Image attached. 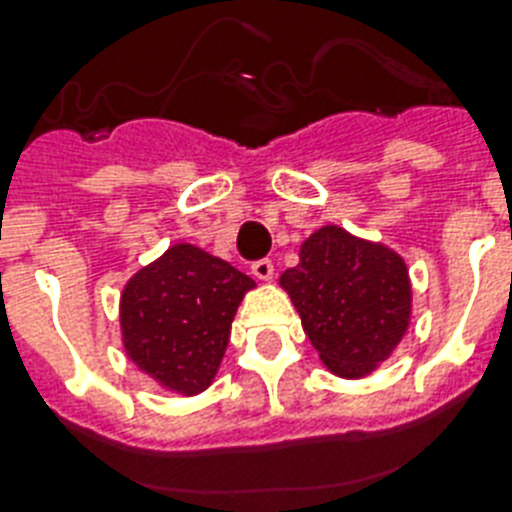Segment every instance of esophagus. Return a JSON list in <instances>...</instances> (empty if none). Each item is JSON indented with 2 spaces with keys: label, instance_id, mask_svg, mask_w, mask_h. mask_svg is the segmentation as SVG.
Listing matches in <instances>:
<instances>
[{
  "label": "esophagus",
  "instance_id": "obj_1",
  "mask_svg": "<svg viewBox=\"0 0 512 512\" xmlns=\"http://www.w3.org/2000/svg\"><path fill=\"white\" fill-rule=\"evenodd\" d=\"M252 276H255L257 281H270V278H273V263H270L268 257L252 263Z\"/></svg>",
  "mask_w": 512,
  "mask_h": 512
}]
</instances>
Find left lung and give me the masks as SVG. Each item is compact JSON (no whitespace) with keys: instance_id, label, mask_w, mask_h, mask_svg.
Instances as JSON below:
<instances>
[{"instance_id":"obj_1","label":"left lung","mask_w":512,"mask_h":512,"mask_svg":"<svg viewBox=\"0 0 512 512\" xmlns=\"http://www.w3.org/2000/svg\"><path fill=\"white\" fill-rule=\"evenodd\" d=\"M322 364L338 377L369 375L401 343L411 281L401 257L338 226H322L281 276Z\"/></svg>"}]
</instances>
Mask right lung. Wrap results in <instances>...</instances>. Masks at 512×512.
<instances>
[{"label": "right lung", "instance_id": "obj_1", "mask_svg": "<svg viewBox=\"0 0 512 512\" xmlns=\"http://www.w3.org/2000/svg\"><path fill=\"white\" fill-rule=\"evenodd\" d=\"M255 281L195 244H174L127 281L119 302L124 351L166 390L208 388L231 322Z\"/></svg>", "mask_w": 512, "mask_h": 512}]
</instances>
